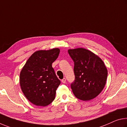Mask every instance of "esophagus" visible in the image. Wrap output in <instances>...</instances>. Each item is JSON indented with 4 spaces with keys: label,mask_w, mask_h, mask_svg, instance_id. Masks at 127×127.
<instances>
[{
    "label": "esophagus",
    "mask_w": 127,
    "mask_h": 127,
    "mask_svg": "<svg viewBox=\"0 0 127 127\" xmlns=\"http://www.w3.org/2000/svg\"><path fill=\"white\" fill-rule=\"evenodd\" d=\"M62 82H63V84H65V82H66V79H65V78H63V79L62 80Z\"/></svg>",
    "instance_id": "obj_1"
}]
</instances>
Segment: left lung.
I'll list each match as a JSON object with an SVG mask.
<instances>
[{"instance_id": "8db88e82", "label": "left lung", "mask_w": 127, "mask_h": 127, "mask_svg": "<svg viewBox=\"0 0 127 127\" xmlns=\"http://www.w3.org/2000/svg\"><path fill=\"white\" fill-rule=\"evenodd\" d=\"M74 62V81L71 87L74 96L89 100L99 95L106 85L107 70L100 58L83 48L68 50Z\"/></svg>"}]
</instances>
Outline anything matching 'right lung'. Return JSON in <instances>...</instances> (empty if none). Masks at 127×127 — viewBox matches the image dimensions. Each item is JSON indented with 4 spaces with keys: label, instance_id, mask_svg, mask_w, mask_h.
Instances as JSON below:
<instances>
[{
    "label": "right lung",
    "instance_id": "right-lung-1",
    "mask_svg": "<svg viewBox=\"0 0 127 127\" xmlns=\"http://www.w3.org/2000/svg\"><path fill=\"white\" fill-rule=\"evenodd\" d=\"M59 49L39 50L31 56L20 74V84L26 98L36 106H46L55 99L60 84L52 67L57 59Z\"/></svg>",
    "mask_w": 127,
    "mask_h": 127
}]
</instances>
